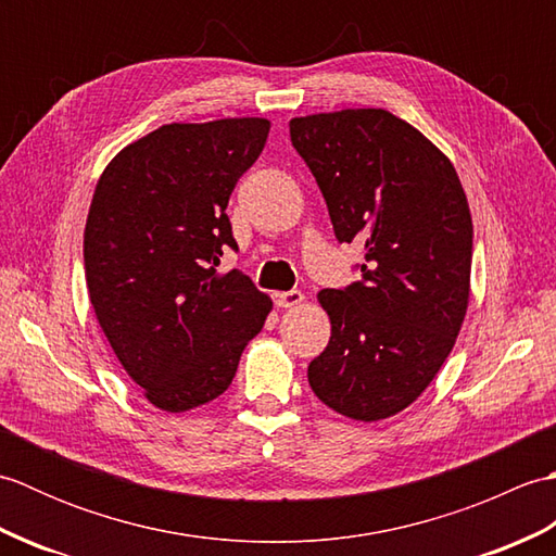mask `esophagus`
Instances as JSON below:
<instances>
[{
  "mask_svg": "<svg viewBox=\"0 0 556 556\" xmlns=\"http://www.w3.org/2000/svg\"><path fill=\"white\" fill-rule=\"evenodd\" d=\"M275 303L279 305V308H291V305H299V303H303V293H301L299 289H291V291L275 293Z\"/></svg>",
  "mask_w": 556,
  "mask_h": 556,
  "instance_id": "1",
  "label": "esophagus"
}]
</instances>
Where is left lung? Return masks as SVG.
<instances>
[{"instance_id": "obj_1", "label": "left lung", "mask_w": 556, "mask_h": 556, "mask_svg": "<svg viewBox=\"0 0 556 556\" xmlns=\"http://www.w3.org/2000/svg\"><path fill=\"white\" fill-rule=\"evenodd\" d=\"M291 143L320 186L339 243H361V279L317 293L332 323L311 361L315 396L353 420L413 404L464 323L473 222L440 150L387 110L291 119Z\"/></svg>"}]
</instances>
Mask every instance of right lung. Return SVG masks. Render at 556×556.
<instances>
[{"instance_id":"1","label":"right lung","mask_w":556,"mask_h":556,"mask_svg":"<svg viewBox=\"0 0 556 556\" xmlns=\"http://www.w3.org/2000/svg\"><path fill=\"white\" fill-rule=\"evenodd\" d=\"M267 119L167 124L102 172L83 260L90 303L124 370L150 404L181 413L227 392L271 301L239 269L217 275L233 248L227 215L253 167Z\"/></svg>"}]
</instances>
